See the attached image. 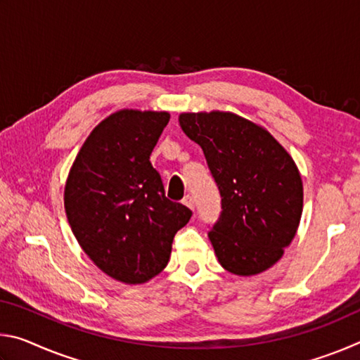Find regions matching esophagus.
<instances>
[{
	"label": "esophagus",
	"mask_w": 360,
	"mask_h": 360,
	"mask_svg": "<svg viewBox=\"0 0 360 360\" xmlns=\"http://www.w3.org/2000/svg\"><path fill=\"white\" fill-rule=\"evenodd\" d=\"M182 205H186L188 210H195V200H193V197L192 195H186L184 198H182Z\"/></svg>",
	"instance_id": "1"
}]
</instances>
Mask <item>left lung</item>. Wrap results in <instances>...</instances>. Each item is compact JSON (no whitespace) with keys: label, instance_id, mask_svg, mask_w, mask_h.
<instances>
[{"label":"left lung","instance_id":"8db88e82","mask_svg":"<svg viewBox=\"0 0 360 360\" xmlns=\"http://www.w3.org/2000/svg\"><path fill=\"white\" fill-rule=\"evenodd\" d=\"M179 125L203 149L222 197L208 233L219 264L238 276L268 270L300 224L303 182L294 158L264 127L235 112H182Z\"/></svg>","mask_w":360,"mask_h":360}]
</instances>
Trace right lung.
I'll use <instances>...</instances> for the list:
<instances>
[{"instance_id":"right-lung-1","label":"right lung","mask_w":360,"mask_h":360,"mask_svg":"<svg viewBox=\"0 0 360 360\" xmlns=\"http://www.w3.org/2000/svg\"><path fill=\"white\" fill-rule=\"evenodd\" d=\"M167 111L120 109L85 139L65 186V211L79 246L103 273L143 284L167 266L176 231L192 211L165 197L149 157Z\"/></svg>"}]
</instances>
